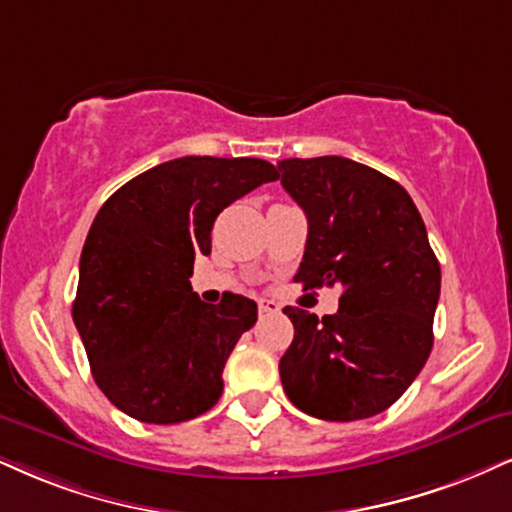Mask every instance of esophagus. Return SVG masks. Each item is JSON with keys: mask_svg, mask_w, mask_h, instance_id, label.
Instances as JSON below:
<instances>
[{"mask_svg": "<svg viewBox=\"0 0 512 512\" xmlns=\"http://www.w3.org/2000/svg\"><path fill=\"white\" fill-rule=\"evenodd\" d=\"M258 313L261 315H273V313H280V304L273 299H261L258 301Z\"/></svg>", "mask_w": 512, "mask_h": 512, "instance_id": "1", "label": "esophagus"}]
</instances>
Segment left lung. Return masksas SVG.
I'll return each instance as SVG.
<instances>
[{"mask_svg":"<svg viewBox=\"0 0 512 512\" xmlns=\"http://www.w3.org/2000/svg\"><path fill=\"white\" fill-rule=\"evenodd\" d=\"M277 178L308 218L294 282L344 287L323 320L285 308L294 339L282 387L313 418H372L410 387L434 344L441 268L425 223L399 182L344 156L285 159Z\"/></svg>","mask_w":512,"mask_h":512,"instance_id":"left-lung-1","label":"left lung"}]
</instances>
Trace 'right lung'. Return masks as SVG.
Here are the masks:
<instances>
[{"instance_id": "1", "label": "right lung", "mask_w": 512, "mask_h": 512, "mask_svg": "<svg viewBox=\"0 0 512 512\" xmlns=\"http://www.w3.org/2000/svg\"><path fill=\"white\" fill-rule=\"evenodd\" d=\"M263 159L182 156L149 168L99 208L80 256L73 323L97 387L118 410L175 425L216 406L223 368L254 327L256 304L192 292L194 256L211 254L218 213L263 182Z\"/></svg>"}]
</instances>
